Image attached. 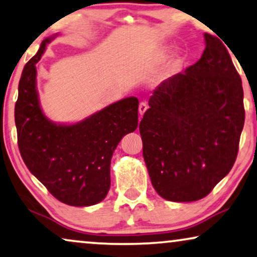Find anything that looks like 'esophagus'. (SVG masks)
Here are the masks:
<instances>
[{
	"label": "esophagus",
	"instance_id": "1",
	"mask_svg": "<svg viewBox=\"0 0 257 257\" xmlns=\"http://www.w3.org/2000/svg\"><path fill=\"white\" fill-rule=\"evenodd\" d=\"M148 109V104L146 101H141L140 104H139V111H140V115L142 116V115L146 113V110Z\"/></svg>",
	"mask_w": 257,
	"mask_h": 257
}]
</instances>
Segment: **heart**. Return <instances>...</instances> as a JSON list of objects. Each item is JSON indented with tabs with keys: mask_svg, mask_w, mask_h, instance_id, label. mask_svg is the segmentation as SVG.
Segmentation results:
<instances>
[{
	"mask_svg": "<svg viewBox=\"0 0 257 257\" xmlns=\"http://www.w3.org/2000/svg\"><path fill=\"white\" fill-rule=\"evenodd\" d=\"M166 55H168V50H161V51L158 52V55H157V60L161 61V60L165 59Z\"/></svg>",
	"mask_w": 257,
	"mask_h": 257,
	"instance_id": "1",
	"label": "heart"
}]
</instances>
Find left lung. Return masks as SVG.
I'll return each mask as SVG.
<instances>
[{
    "label": "left lung",
    "instance_id": "8db88e82",
    "mask_svg": "<svg viewBox=\"0 0 257 257\" xmlns=\"http://www.w3.org/2000/svg\"><path fill=\"white\" fill-rule=\"evenodd\" d=\"M204 37L200 59L155 89L140 123L151 183L170 201L202 199L227 176L244 123L240 75L222 42Z\"/></svg>",
    "mask_w": 257,
    "mask_h": 257
}]
</instances>
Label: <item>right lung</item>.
<instances>
[{
	"label": "right lung",
	"instance_id": "1",
	"mask_svg": "<svg viewBox=\"0 0 257 257\" xmlns=\"http://www.w3.org/2000/svg\"><path fill=\"white\" fill-rule=\"evenodd\" d=\"M53 37L45 38L24 66L15 104L17 143L30 172L70 206L95 205L110 187V161L122 137L137 128L139 100L125 97L74 124H57L43 114L36 64Z\"/></svg>",
	"mask_w": 257,
	"mask_h": 257
}]
</instances>
